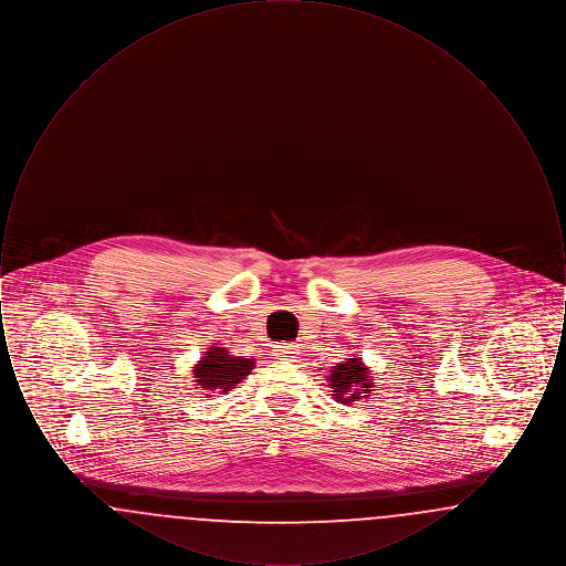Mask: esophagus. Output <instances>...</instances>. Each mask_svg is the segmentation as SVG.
Returning a JSON list of instances; mask_svg holds the SVG:
<instances>
[{"label": "esophagus", "mask_w": 566, "mask_h": 566, "mask_svg": "<svg viewBox=\"0 0 566 566\" xmlns=\"http://www.w3.org/2000/svg\"><path fill=\"white\" fill-rule=\"evenodd\" d=\"M296 354H301V352H298V346H295V344H286V346L275 348V356H280V358L293 360V358H296Z\"/></svg>", "instance_id": "34e87169"}]
</instances>
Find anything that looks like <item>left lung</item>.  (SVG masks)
<instances>
[{
	"mask_svg": "<svg viewBox=\"0 0 566 566\" xmlns=\"http://www.w3.org/2000/svg\"><path fill=\"white\" fill-rule=\"evenodd\" d=\"M371 374L360 358H346L337 367L331 369L328 386L333 388V399L339 403L350 405L360 399H367L371 392Z\"/></svg>",
	"mask_w": 566,
	"mask_h": 566,
	"instance_id": "left-lung-1",
	"label": "left lung"
}]
</instances>
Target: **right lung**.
Listing matches in <instances>:
<instances>
[{"mask_svg": "<svg viewBox=\"0 0 566 566\" xmlns=\"http://www.w3.org/2000/svg\"><path fill=\"white\" fill-rule=\"evenodd\" d=\"M254 369V358L233 356L224 348L212 346L206 356L192 367V377L203 390L227 392L235 388L243 377Z\"/></svg>", "mask_w": 566, "mask_h": 566, "instance_id": "1", "label": "right lung"}]
</instances>
